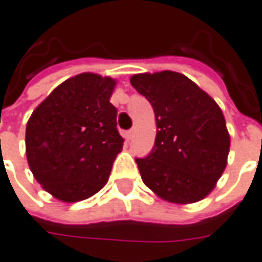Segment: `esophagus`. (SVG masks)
Wrapping results in <instances>:
<instances>
[{
	"instance_id": "esophagus-1",
	"label": "esophagus",
	"mask_w": 262,
	"mask_h": 262,
	"mask_svg": "<svg viewBox=\"0 0 262 262\" xmlns=\"http://www.w3.org/2000/svg\"><path fill=\"white\" fill-rule=\"evenodd\" d=\"M134 129H129V131H127V133H125V140H128V141H129V140H133V138H134Z\"/></svg>"
}]
</instances>
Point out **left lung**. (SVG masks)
<instances>
[{"label": "left lung", "mask_w": 262, "mask_h": 262, "mask_svg": "<svg viewBox=\"0 0 262 262\" xmlns=\"http://www.w3.org/2000/svg\"><path fill=\"white\" fill-rule=\"evenodd\" d=\"M131 85L154 108V148L135 158L144 184L169 203L203 200L224 172L230 134L217 102L174 71L137 74Z\"/></svg>", "instance_id": "8db88e82"}]
</instances>
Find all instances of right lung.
Returning a JSON list of instances; mask_svg holds the SVG:
<instances>
[{
    "instance_id": "right-lung-1",
    "label": "right lung",
    "mask_w": 262,
    "mask_h": 262,
    "mask_svg": "<svg viewBox=\"0 0 262 262\" xmlns=\"http://www.w3.org/2000/svg\"><path fill=\"white\" fill-rule=\"evenodd\" d=\"M115 79L84 73L59 84L27 122L25 151L42 188L64 203L82 201L108 181L122 149Z\"/></svg>"
}]
</instances>
